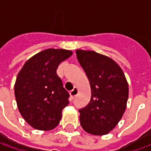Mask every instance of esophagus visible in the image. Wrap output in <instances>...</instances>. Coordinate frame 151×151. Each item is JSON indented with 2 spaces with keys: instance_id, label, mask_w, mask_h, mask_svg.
I'll use <instances>...</instances> for the list:
<instances>
[{
  "instance_id": "esophagus-1",
  "label": "esophagus",
  "mask_w": 151,
  "mask_h": 151,
  "mask_svg": "<svg viewBox=\"0 0 151 151\" xmlns=\"http://www.w3.org/2000/svg\"><path fill=\"white\" fill-rule=\"evenodd\" d=\"M78 94V89L75 87V88H73L70 91V96H71V98L72 99H74L77 96V95Z\"/></svg>"
}]
</instances>
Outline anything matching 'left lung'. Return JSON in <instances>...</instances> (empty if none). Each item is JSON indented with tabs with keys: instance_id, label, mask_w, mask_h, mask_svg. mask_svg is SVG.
<instances>
[{
	"instance_id": "left-lung-1",
	"label": "left lung",
	"mask_w": 151,
	"mask_h": 151,
	"mask_svg": "<svg viewBox=\"0 0 151 151\" xmlns=\"http://www.w3.org/2000/svg\"><path fill=\"white\" fill-rule=\"evenodd\" d=\"M77 58L89 79L91 101L79 109L86 132L104 135L112 130L126 109L129 86L122 69L113 60L94 51H76Z\"/></svg>"
}]
</instances>
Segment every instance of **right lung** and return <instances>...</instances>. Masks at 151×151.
Segmentation results:
<instances>
[{
    "mask_svg": "<svg viewBox=\"0 0 151 151\" xmlns=\"http://www.w3.org/2000/svg\"><path fill=\"white\" fill-rule=\"evenodd\" d=\"M72 54L69 50H43L28 60L18 73L14 85L18 110L34 129L51 130L59 124L69 94L56 69Z\"/></svg>",
    "mask_w": 151,
    "mask_h": 151,
    "instance_id": "obj_1",
    "label": "right lung"
}]
</instances>
